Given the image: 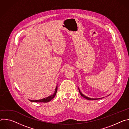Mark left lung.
Masks as SVG:
<instances>
[{"mask_svg":"<svg viewBox=\"0 0 129 129\" xmlns=\"http://www.w3.org/2000/svg\"><path fill=\"white\" fill-rule=\"evenodd\" d=\"M79 92H80V93L81 95L82 96H83V98H84L85 99H86L88 100H99V99H102V98H100V99H91V98H88V97H87V96H86L84 95L83 94H82V92H81V91L80 90V89H79Z\"/></svg>","mask_w":129,"mask_h":129,"instance_id":"obj_1","label":"left lung"}]
</instances>
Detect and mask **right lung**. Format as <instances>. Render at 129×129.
<instances>
[{"label": "right lung", "mask_w": 129, "mask_h": 129, "mask_svg": "<svg viewBox=\"0 0 129 129\" xmlns=\"http://www.w3.org/2000/svg\"><path fill=\"white\" fill-rule=\"evenodd\" d=\"M57 90H58V86L57 85L56 86V89H55V91H54V93L51 95H50L47 98H44L43 99H41V100H29V101L31 102H37V103H48L49 102H50L52 99L54 98V97L56 96V93H57Z\"/></svg>", "instance_id": "right-lung-1"}]
</instances>
